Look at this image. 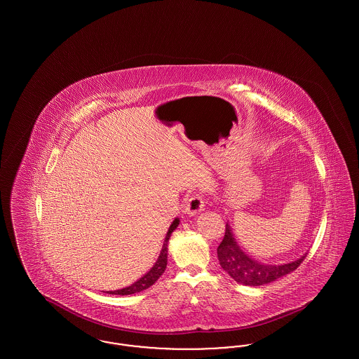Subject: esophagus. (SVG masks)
Segmentation results:
<instances>
[{"mask_svg":"<svg viewBox=\"0 0 359 359\" xmlns=\"http://www.w3.org/2000/svg\"><path fill=\"white\" fill-rule=\"evenodd\" d=\"M205 210V201L201 195H194L188 199L186 211L191 215H196Z\"/></svg>","mask_w":359,"mask_h":359,"instance_id":"1","label":"esophagus"}]
</instances>
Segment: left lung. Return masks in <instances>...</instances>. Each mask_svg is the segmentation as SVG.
Here are the masks:
<instances>
[{
	"mask_svg": "<svg viewBox=\"0 0 359 359\" xmlns=\"http://www.w3.org/2000/svg\"><path fill=\"white\" fill-rule=\"evenodd\" d=\"M218 259L224 272H227L231 278H234L239 284L258 287L264 284L273 283L277 278H281L294 269L303 262L307 256L303 255L300 258L283 264V265H269L259 262L255 258L248 256L237 243L234 238L233 230L229 223H226V231L221 245L217 249Z\"/></svg>",
	"mask_w": 359,
	"mask_h": 359,
	"instance_id": "obj_1",
	"label": "left lung"
}]
</instances>
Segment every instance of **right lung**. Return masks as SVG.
Listing matches in <instances>:
<instances>
[{
  "label": "right lung",
  "instance_id": "right-lung-1",
  "mask_svg": "<svg viewBox=\"0 0 359 359\" xmlns=\"http://www.w3.org/2000/svg\"><path fill=\"white\" fill-rule=\"evenodd\" d=\"M180 219L179 218H175V221L171 223L168 231H167V236L164 239V243H163V248H161V252H160V256L157 258V261L154 262V266L149 269V272L144 274L141 278H138L136 283H133L132 285L126 287V288H122V290H109L107 293L110 294H133V293H138L141 290H147L149 288L151 285H154V283L157 281V278L164 273L165 268H167V261H168V241L171 237L173 230L179 226Z\"/></svg>",
  "mask_w": 359,
  "mask_h": 359
}]
</instances>
